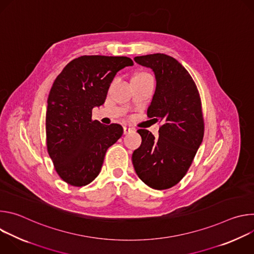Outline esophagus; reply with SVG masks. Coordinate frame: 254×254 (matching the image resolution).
Wrapping results in <instances>:
<instances>
[{
  "label": "esophagus",
  "mask_w": 254,
  "mask_h": 254,
  "mask_svg": "<svg viewBox=\"0 0 254 254\" xmlns=\"http://www.w3.org/2000/svg\"><path fill=\"white\" fill-rule=\"evenodd\" d=\"M132 130H133V128L130 127H124V133L125 134H127V133L131 132Z\"/></svg>",
  "instance_id": "obj_1"
}]
</instances>
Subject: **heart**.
Returning a JSON list of instances; mask_svg holds the SVG:
<instances>
[{
  "label": "heart",
  "mask_w": 254,
  "mask_h": 254,
  "mask_svg": "<svg viewBox=\"0 0 254 254\" xmlns=\"http://www.w3.org/2000/svg\"><path fill=\"white\" fill-rule=\"evenodd\" d=\"M146 75H149V74H147V73H138L135 76H146Z\"/></svg>",
  "instance_id": "heart-1"
}]
</instances>
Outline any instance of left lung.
<instances>
[{"mask_svg": "<svg viewBox=\"0 0 254 254\" xmlns=\"http://www.w3.org/2000/svg\"><path fill=\"white\" fill-rule=\"evenodd\" d=\"M134 61L154 71L157 86L148 117L163 125L157 138L148 129L137 130L141 143L132 153V165L144 184L169 189L186 175L203 140L200 95L189 72L175 58L157 53Z\"/></svg>", "mask_w": 254, "mask_h": 254, "instance_id": "obj_1", "label": "left lung"}]
</instances>
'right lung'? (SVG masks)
Wrapping results in <instances>:
<instances>
[{
	"label": "right lung",
	"instance_id": "add662e5",
	"mask_svg": "<svg viewBox=\"0 0 254 254\" xmlns=\"http://www.w3.org/2000/svg\"><path fill=\"white\" fill-rule=\"evenodd\" d=\"M125 56H80L56 77L47 100V151L60 178L82 187L98 176L107 149L123 135L121 125L92 121L118 72L132 66Z\"/></svg>",
	"mask_w": 254,
	"mask_h": 254
}]
</instances>
